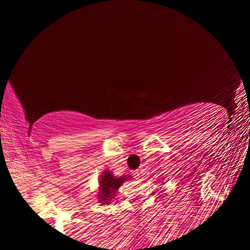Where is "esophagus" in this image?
Wrapping results in <instances>:
<instances>
[{"label": "esophagus", "instance_id": "1", "mask_svg": "<svg viewBox=\"0 0 250 250\" xmlns=\"http://www.w3.org/2000/svg\"><path fill=\"white\" fill-rule=\"evenodd\" d=\"M140 174H141V172L139 171V170H135V171H133V177L135 180H139L140 179Z\"/></svg>", "mask_w": 250, "mask_h": 250}]
</instances>
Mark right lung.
I'll list each match as a JSON object with an SVG mask.
<instances>
[{
	"label": "right lung",
	"instance_id": "right-lung-1",
	"mask_svg": "<svg viewBox=\"0 0 250 250\" xmlns=\"http://www.w3.org/2000/svg\"><path fill=\"white\" fill-rule=\"evenodd\" d=\"M126 179H131V176L125 175L116 177L110 171H104L103 174L100 175L98 193V200L101 204H109L110 201L115 197L117 189L120 188L122 183H125Z\"/></svg>",
	"mask_w": 250,
	"mask_h": 250
}]
</instances>
